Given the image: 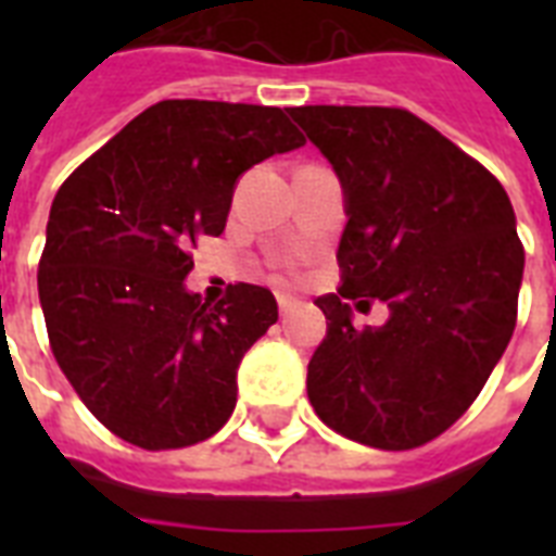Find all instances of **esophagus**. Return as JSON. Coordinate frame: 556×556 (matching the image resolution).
Segmentation results:
<instances>
[{
  "label": "esophagus",
  "mask_w": 556,
  "mask_h": 556,
  "mask_svg": "<svg viewBox=\"0 0 556 556\" xmlns=\"http://www.w3.org/2000/svg\"><path fill=\"white\" fill-rule=\"evenodd\" d=\"M277 303H279V314H282V317L296 308V300L291 294H277Z\"/></svg>",
  "instance_id": "esophagus-1"
}]
</instances>
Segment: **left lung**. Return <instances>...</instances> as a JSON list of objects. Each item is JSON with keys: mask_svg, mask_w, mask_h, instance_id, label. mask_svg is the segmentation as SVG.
Returning <instances> with one entry per match:
<instances>
[{"mask_svg": "<svg viewBox=\"0 0 556 556\" xmlns=\"http://www.w3.org/2000/svg\"><path fill=\"white\" fill-rule=\"evenodd\" d=\"M288 115L343 187V286L317 305L326 338L308 364V401L331 430L413 450L447 430L482 392L517 326L526 251L505 187L404 109L294 106ZM380 299V330L351 305Z\"/></svg>", "mask_w": 556, "mask_h": 556, "instance_id": "left-lung-1", "label": "left lung"}]
</instances>
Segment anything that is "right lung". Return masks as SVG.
I'll list each match as a JSON object with an SVG mask.
<instances>
[{
    "label": "right lung",
    "instance_id": "add662e5",
    "mask_svg": "<svg viewBox=\"0 0 556 556\" xmlns=\"http://www.w3.org/2000/svg\"><path fill=\"white\" fill-rule=\"evenodd\" d=\"M303 143L286 109L161 100L56 190L37 274L51 352L129 444L190 447L233 413L236 371L277 300L239 282L204 303L185 286L187 251L225 230L242 173Z\"/></svg>",
    "mask_w": 556,
    "mask_h": 556
}]
</instances>
